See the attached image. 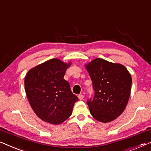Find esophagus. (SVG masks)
<instances>
[{
  "label": "esophagus",
  "mask_w": 151,
  "mask_h": 151,
  "mask_svg": "<svg viewBox=\"0 0 151 151\" xmlns=\"http://www.w3.org/2000/svg\"><path fill=\"white\" fill-rule=\"evenodd\" d=\"M78 99L79 100H81V101H82L83 99V98H84V96L83 94H79L78 96Z\"/></svg>",
  "instance_id": "obj_1"
}]
</instances>
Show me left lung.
I'll return each instance as SVG.
<instances>
[{
	"mask_svg": "<svg viewBox=\"0 0 151 151\" xmlns=\"http://www.w3.org/2000/svg\"><path fill=\"white\" fill-rule=\"evenodd\" d=\"M92 79L94 96L88 101L91 115L99 122L116 120L126 108L132 78L120 63L96 58L85 65Z\"/></svg>",
	"mask_w": 151,
	"mask_h": 151,
	"instance_id": "obj_1",
	"label": "left lung"
}]
</instances>
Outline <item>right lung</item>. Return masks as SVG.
Listing matches in <instances>:
<instances>
[{
	"instance_id": "1",
	"label": "right lung",
	"mask_w": 151,
	"mask_h": 151,
	"mask_svg": "<svg viewBox=\"0 0 151 151\" xmlns=\"http://www.w3.org/2000/svg\"><path fill=\"white\" fill-rule=\"evenodd\" d=\"M71 63L52 59L30 69L25 76L27 99L35 114L44 122L63 123L71 116L78 101L63 78Z\"/></svg>"
}]
</instances>
